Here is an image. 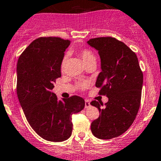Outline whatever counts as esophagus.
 <instances>
[{
    "mask_svg": "<svg viewBox=\"0 0 161 161\" xmlns=\"http://www.w3.org/2000/svg\"><path fill=\"white\" fill-rule=\"evenodd\" d=\"M89 106H90V103H89V101L86 100L85 101V108L86 109H87V108H89Z\"/></svg>",
    "mask_w": 161,
    "mask_h": 161,
    "instance_id": "1",
    "label": "esophagus"
}]
</instances>
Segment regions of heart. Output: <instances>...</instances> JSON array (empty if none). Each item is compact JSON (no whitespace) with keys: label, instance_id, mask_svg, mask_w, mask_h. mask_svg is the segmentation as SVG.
Returning <instances> with one entry per match:
<instances>
[{"label":"heart","instance_id":"obj_1","mask_svg":"<svg viewBox=\"0 0 161 161\" xmlns=\"http://www.w3.org/2000/svg\"><path fill=\"white\" fill-rule=\"evenodd\" d=\"M79 55L80 56V58H82V62H83L84 65H87V64L91 63V62H96V55H94L93 52H92L90 49H88V48H84V49L80 50L79 52ZM67 60V55L64 56V58H62V63H61V68L63 69L64 65H65V62ZM81 88H83L86 86V84L82 83L79 85Z\"/></svg>","mask_w":161,"mask_h":161}]
</instances>
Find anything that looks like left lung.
Instances as JSON below:
<instances>
[{
	"label": "left lung",
	"instance_id": "1",
	"mask_svg": "<svg viewBox=\"0 0 161 161\" xmlns=\"http://www.w3.org/2000/svg\"><path fill=\"white\" fill-rule=\"evenodd\" d=\"M87 44L98 51L101 72L96 86L106 95L105 104L93 100L99 116L91 124V131L102 140L117 137L130 128L137 115L141 100L143 72L136 55L123 42L112 37L92 38Z\"/></svg>",
	"mask_w": 161,
	"mask_h": 161
}]
</instances>
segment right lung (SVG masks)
I'll return each mask as SVG.
<instances>
[{"label":"right lung","mask_w":161,"mask_h":161,"mask_svg":"<svg viewBox=\"0 0 161 161\" xmlns=\"http://www.w3.org/2000/svg\"><path fill=\"white\" fill-rule=\"evenodd\" d=\"M70 41L56 37L33 41L17 65V94L31 128L45 140H66L72 135V115L82 110L85 101L78 96L58 100L52 92L61 77V63Z\"/></svg>","instance_id":"obj_1"}]
</instances>
